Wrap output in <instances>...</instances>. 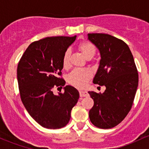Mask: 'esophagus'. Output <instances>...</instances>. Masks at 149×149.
Listing matches in <instances>:
<instances>
[{"instance_id":"esophagus-1","label":"esophagus","mask_w":149,"mask_h":149,"mask_svg":"<svg viewBox=\"0 0 149 149\" xmlns=\"http://www.w3.org/2000/svg\"><path fill=\"white\" fill-rule=\"evenodd\" d=\"M80 93V97H88L89 96V94L88 92L85 90H80L79 91Z\"/></svg>"}]
</instances>
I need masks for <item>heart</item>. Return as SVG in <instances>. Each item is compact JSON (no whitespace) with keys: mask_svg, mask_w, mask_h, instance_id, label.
I'll return each mask as SVG.
<instances>
[{"mask_svg":"<svg viewBox=\"0 0 149 149\" xmlns=\"http://www.w3.org/2000/svg\"><path fill=\"white\" fill-rule=\"evenodd\" d=\"M78 49L88 59L93 57L96 52L95 46L88 41L80 42L78 45ZM70 56L71 52L69 49L65 51L62 58V66L64 69H68L69 67ZM91 76L92 74L90 70L87 69H75L68 76V81L77 88H83L87 84L88 80L91 78Z\"/></svg>","mask_w":149,"mask_h":149,"instance_id":"heart-1","label":"heart"}]
</instances>
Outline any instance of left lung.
<instances>
[{"instance_id": "8db88e82", "label": "left lung", "mask_w": 149, "mask_h": 149, "mask_svg": "<svg viewBox=\"0 0 149 149\" xmlns=\"http://www.w3.org/2000/svg\"><path fill=\"white\" fill-rule=\"evenodd\" d=\"M88 36L101 55L93 83L106 87L103 93L88 92L94 100L89 117L96 127L109 129L122 122L130 111L139 82L137 69L130 49L122 40L106 33Z\"/></svg>"}]
</instances>
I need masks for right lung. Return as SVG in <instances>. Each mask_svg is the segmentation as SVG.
<instances>
[{"label":"right lung","mask_w":149,"mask_h":149,"mask_svg":"<svg viewBox=\"0 0 149 149\" xmlns=\"http://www.w3.org/2000/svg\"><path fill=\"white\" fill-rule=\"evenodd\" d=\"M76 38L53 36L33 42L19 61L17 74L22 103L38 123L47 129L66 126L79 99V92L71 85L57 95L52 92L66 83L58 76H61L65 51Z\"/></svg>","instance_id":"obj_1"}]
</instances>
